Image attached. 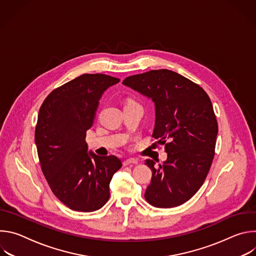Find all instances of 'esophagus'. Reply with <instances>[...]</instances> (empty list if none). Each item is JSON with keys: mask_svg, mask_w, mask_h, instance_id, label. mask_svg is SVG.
Masks as SVG:
<instances>
[{"mask_svg": "<svg viewBox=\"0 0 256 256\" xmlns=\"http://www.w3.org/2000/svg\"><path fill=\"white\" fill-rule=\"evenodd\" d=\"M130 164H138V160H136V159H134V158H128V159H126V160L124 161V166L130 165Z\"/></svg>", "mask_w": 256, "mask_h": 256, "instance_id": "obj_1", "label": "esophagus"}]
</instances>
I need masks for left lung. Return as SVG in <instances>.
I'll use <instances>...</instances> for the list:
<instances>
[{"label":"left lung","instance_id":"left-lung-1","mask_svg":"<svg viewBox=\"0 0 256 256\" xmlns=\"http://www.w3.org/2000/svg\"><path fill=\"white\" fill-rule=\"evenodd\" d=\"M122 84L155 104L153 138L164 144L167 159L152 170L144 198L156 208H173L192 198L202 186L214 156L218 124L204 90L169 70L126 78Z\"/></svg>","mask_w":256,"mask_h":256}]
</instances>
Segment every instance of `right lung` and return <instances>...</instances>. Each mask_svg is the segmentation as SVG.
<instances>
[{
  "label": "right lung",
  "mask_w": 256,
  "mask_h": 256,
  "mask_svg": "<svg viewBox=\"0 0 256 256\" xmlns=\"http://www.w3.org/2000/svg\"><path fill=\"white\" fill-rule=\"evenodd\" d=\"M120 81L103 74L81 75L54 90L40 109L35 144L42 169L54 194L70 210L101 208L110 196V180L122 167L116 156L88 151L85 140L100 98Z\"/></svg>",
  "instance_id": "add662e5"
}]
</instances>
